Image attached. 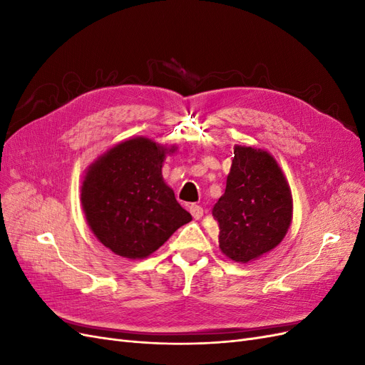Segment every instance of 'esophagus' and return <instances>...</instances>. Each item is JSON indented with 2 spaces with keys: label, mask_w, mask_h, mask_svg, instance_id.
<instances>
[{
  "label": "esophagus",
  "mask_w": 365,
  "mask_h": 365,
  "mask_svg": "<svg viewBox=\"0 0 365 365\" xmlns=\"http://www.w3.org/2000/svg\"><path fill=\"white\" fill-rule=\"evenodd\" d=\"M190 213L195 219H201L202 215H204V208L201 205H196V204H192L190 205Z\"/></svg>",
  "instance_id": "esophagus-1"
}]
</instances>
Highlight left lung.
<instances>
[{
	"label": "left lung",
	"instance_id": "8db88e82",
	"mask_svg": "<svg viewBox=\"0 0 365 365\" xmlns=\"http://www.w3.org/2000/svg\"><path fill=\"white\" fill-rule=\"evenodd\" d=\"M213 216L220 251L237 263L256 260L280 244L292 220V195L271 153L235 146L225 193Z\"/></svg>",
	"mask_w": 365,
	"mask_h": 365
}]
</instances>
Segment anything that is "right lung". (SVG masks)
<instances>
[{"label":"right lung","instance_id":"1","mask_svg":"<svg viewBox=\"0 0 365 365\" xmlns=\"http://www.w3.org/2000/svg\"><path fill=\"white\" fill-rule=\"evenodd\" d=\"M175 149L135 137L88 168L81 190L86 222L117 256L145 259L192 220L161 175L165 155Z\"/></svg>","mask_w":365,"mask_h":365}]
</instances>
